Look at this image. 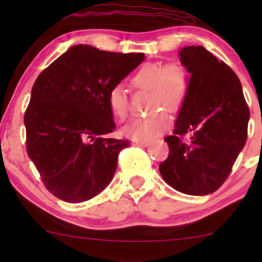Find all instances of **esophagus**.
<instances>
[{"mask_svg": "<svg viewBox=\"0 0 262 262\" xmlns=\"http://www.w3.org/2000/svg\"><path fill=\"white\" fill-rule=\"evenodd\" d=\"M136 145H141V146H148L150 145L149 141H135Z\"/></svg>", "mask_w": 262, "mask_h": 262, "instance_id": "1", "label": "esophagus"}]
</instances>
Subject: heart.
I'll return each mask as SVG.
<instances>
[{"label":"heart","mask_w":262,"mask_h":262,"mask_svg":"<svg viewBox=\"0 0 262 262\" xmlns=\"http://www.w3.org/2000/svg\"><path fill=\"white\" fill-rule=\"evenodd\" d=\"M134 89L149 91L148 110L151 111L144 117L132 119L124 127V135L136 141H149L162 134L170 124V117L165 110L178 112L187 98L189 76L180 64L146 63L139 68L130 78ZM110 110L119 120L128 114V98L126 89L116 84L107 95Z\"/></svg>","instance_id":"heart-1"}]
</instances>
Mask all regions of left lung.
Listing matches in <instances>:
<instances>
[{
	"mask_svg": "<svg viewBox=\"0 0 262 262\" xmlns=\"http://www.w3.org/2000/svg\"><path fill=\"white\" fill-rule=\"evenodd\" d=\"M189 74L187 98L173 136L164 141L168 159L160 173L168 185L189 195H206L223 185L247 141L249 108L236 74L203 46L179 52ZM188 134L187 141L182 137Z\"/></svg>",
	"mask_w": 262,
	"mask_h": 262,
	"instance_id": "8db88e82",
	"label": "left lung"
}]
</instances>
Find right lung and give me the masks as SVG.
<instances>
[{"label": "right lung", "mask_w": 262, "mask_h": 262, "mask_svg": "<svg viewBox=\"0 0 262 262\" xmlns=\"http://www.w3.org/2000/svg\"><path fill=\"white\" fill-rule=\"evenodd\" d=\"M144 58L75 45L35 80L24 118L27 154L58 199L82 203L110 185L130 142L108 137L116 124L107 95Z\"/></svg>", "instance_id": "right-lung-1"}]
</instances>
